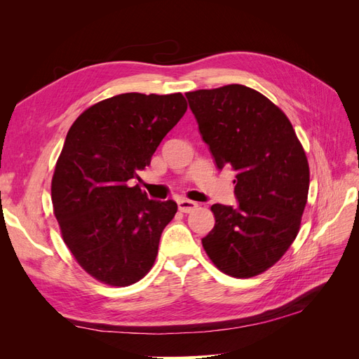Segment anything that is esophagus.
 Here are the masks:
<instances>
[{
    "label": "esophagus",
    "instance_id": "obj_1",
    "mask_svg": "<svg viewBox=\"0 0 359 359\" xmlns=\"http://www.w3.org/2000/svg\"><path fill=\"white\" fill-rule=\"evenodd\" d=\"M198 208V203L189 201V199H180L178 201V210L181 212H191L193 210Z\"/></svg>",
    "mask_w": 359,
    "mask_h": 359
}]
</instances>
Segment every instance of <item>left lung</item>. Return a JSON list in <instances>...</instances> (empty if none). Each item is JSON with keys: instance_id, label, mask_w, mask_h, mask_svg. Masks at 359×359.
<instances>
[{"instance_id": "8db88e82", "label": "left lung", "mask_w": 359, "mask_h": 359, "mask_svg": "<svg viewBox=\"0 0 359 359\" xmlns=\"http://www.w3.org/2000/svg\"><path fill=\"white\" fill-rule=\"evenodd\" d=\"M186 97L217 169L235 172L238 205L211 206L215 224L202 245L224 274L257 276L297 238L310 182L306 153L287 116L248 86Z\"/></svg>"}]
</instances>
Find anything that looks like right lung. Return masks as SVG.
Segmentation results:
<instances>
[{
  "label": "right lung",
  "instance_id": "obj_1",
  "mask_svg": "<svg viewBox=\"0 0 359 359\" xmlns=\"http://www.w3.org/2000/svg\"><path fill=\"white\" fill-rule=\"evenodd\" d=\"M186 111L181 93H126L91 106L69 130L52 178L53 212L78 264L106 285H133L154 264L178 206L127 181L149 166Z\"/></svg>",
  "mask_w": 359,
  "mask_h": 359
}]
</instances>
